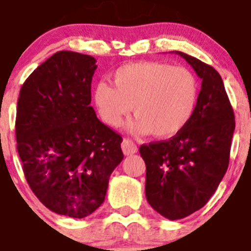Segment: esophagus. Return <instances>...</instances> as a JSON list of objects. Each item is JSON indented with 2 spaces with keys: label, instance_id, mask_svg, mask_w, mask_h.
Listing matches in <instances>:
<instances>
[{
  "label": "esophagus",
  "instance_id": "obj_1",
  "mask_svg": "<svg viewBox=\"0 0 251 251\" xmlns=\"http://www.w3.org/2000/svg\"><path fill=\"white\" fill-rule=\"evenodd\" d=\"M121 148H123L124 154L126 155H131L135 154L137 152V146L133 141H131L130 138H124L123 143H121Z\"/></svg>",
  "mask_w": 251,
  "mask_h": 251
}]
</instances>
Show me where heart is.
<instances>
[{"instance_id": "heart-1", "label": "heart", "mask_w": 251, "mask_h": 251, "mask_svg": "<svg viewBox=\"0 0 251 251\" xmlns=\"http://www.w3.org/2000/svg\"><path fill=\"white\" fill-rule=\"evenodd\" d=\"M114 84L105 81L94 88V104L104 123L118 127L135 111L131 131L153 132L159 138L184 130L195 115L200 83L186 67L142 61L124 65L113 74Z\"/></svg>"}]
</instances>
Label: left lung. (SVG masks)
<instances>
[{"label": "left lung", "mask_w": 251, "mask_h": 251, "mask_svg": "<svg viewBox=\"0 0 251 251\" xmlns=\"http://www.w3.org/2000/svg\"><path fill=\"white\" fill-rule=\"evenodd\" d=\"M175 52L202 79L198 109L186 127L172 138L140 147L148 203L172 221L202 208L215 194L228 169L235 128L220 74L196 57Z\"/></svg>", "instance_id": "8db88e82"}]
</instances>
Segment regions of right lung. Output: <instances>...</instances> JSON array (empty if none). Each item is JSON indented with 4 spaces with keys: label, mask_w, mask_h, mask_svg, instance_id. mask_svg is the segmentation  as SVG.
<instances>
[{
    "label": "right lung",
    "mask_w": 251,
    "mask_h": 251,
    "mask_svg": "<svg viewBox=\"0 0 251 251\" xmlns=\"http://www.w3.org/2000/svg\"><path fill=\"white\" fill-rule=\"evenodd\" d=\"M96 58L58 51L19 92L17 150L31 191L49 210L72 218L93 213L123 160V137L91 106Z\"/></svg>",
    "instance_id": "right-lung-1"
}]
</instances>
